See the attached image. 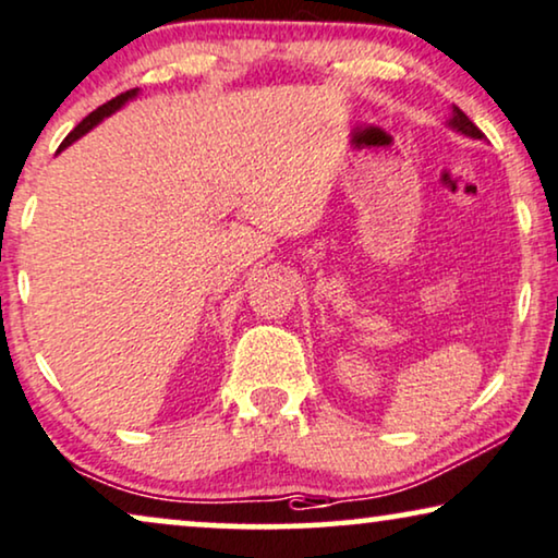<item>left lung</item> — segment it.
Listing matches in <instances>:
<instances>
[{
  "mask_svg": "<svg viewBox=\"0 0 558 558\" xmlns=\"http://www.w3.org/2000/svg\"><path fill=\"white\" fill-rule=\"evenodd\" d=\"M449 128L462 132V135L466 137H474V140H485V135H482V130L477 128V124L472 122L470 117L464 114L462 109L459 107H451V119H449Z\"/></svg>",
  "mask_w": 558,
  "mask_h": 558,
  "instance_id": "8db88e82",
  "label": "left lung"
}]
</instances>
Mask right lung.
Masks as SVG:
<instances>
[{
    "instance_id": "1",
    "label": "right lung",
    "mask_w": 558,
    "mask_h": 558,
    "mask_svg": "<svg viewBox=\"0 0 558 558\" xmlns=\"http://www.w3.org/2000/svg\"><path fill=\"white\" fill-rule=\"evenodd\" d=\"M135 96H137V88H132V92H124V94H119V96H114V99H111V101H107V104H101V107H99V109H94V111H92V114H88V117L84 119V122H81V124H76V128H73V132H71V135L63 140V143H61V147H58V153H61V150H65V147H69L71 143H76V140H78V137H84V135H86V132H88V130H94V128H96V124H99L104 117L114 114V111H117L119 107H124V104H128L130 99H135Z\"/></svg>"
}]
</instances>
